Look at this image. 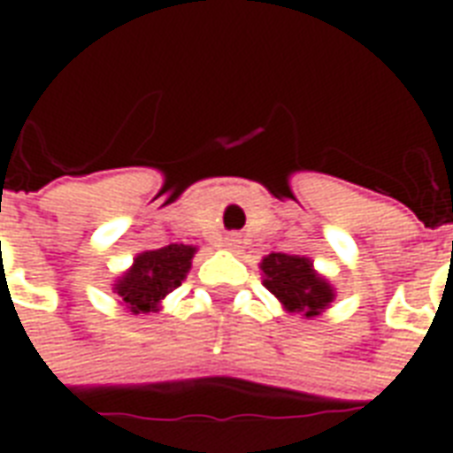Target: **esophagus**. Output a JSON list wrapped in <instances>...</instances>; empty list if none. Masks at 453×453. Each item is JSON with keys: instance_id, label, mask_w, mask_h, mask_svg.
I'll use <instances>...</instances> for the list:
<instances>
[{"instance_id": "34e87169", "label": "esophagus", "mask_w": 453, "mask_h": 453, "mask_svg": "<svg viewBox=\"0 0 453 453\" xmlns=\"http://www.w3.org/2000/svg\"><path fill=\"white\" fill-rule=\"evenodd\" d=\"M226 247H227V250H237V247H240V237H237V235H227L226 237Z\"/></svg>"}]
</instances>
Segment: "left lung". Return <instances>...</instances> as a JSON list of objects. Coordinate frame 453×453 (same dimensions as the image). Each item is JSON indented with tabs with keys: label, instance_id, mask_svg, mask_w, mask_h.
<instances>
[{
	"label": "left lung",
	"instance_id": "8db88e82",
	"mask_svg": "<svg viewBox=\"0 0 453 453\" xmlns=\"http://www.w3.org/2000/svg\"><path fill=\"white\" fill-rule=\"evenodd\" d=\"M259 266L265 272V286L288 313H298L311 320L333 303L334 288L315 272L308 257L272 252Z\"/></svg>",
	"mask_w": 453,
	"mask_h": 453
}]
</instances>
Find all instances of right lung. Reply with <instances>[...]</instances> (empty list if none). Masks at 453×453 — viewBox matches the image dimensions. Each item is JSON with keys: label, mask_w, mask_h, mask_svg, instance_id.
Returning a JSON list of instances; mask_svg holds the SVG:
<instances>
[{"label": "right lung", "mask_w": 453, "mask_h": 453, "mask_svg": "<svg viewBox=\"0 0 453 453\" xmlns=\"http://www.w3.org/2000/svg\"><path fill=\"white\" fill-rule=\"evenodd\" d=\"M194 255V245H167L140 252L133 266L113 284V294H119L120 303L133 315L157 313L165 296L187 279Z\"/></svg>", "instance_id": "obj_1"}]
</instances>
